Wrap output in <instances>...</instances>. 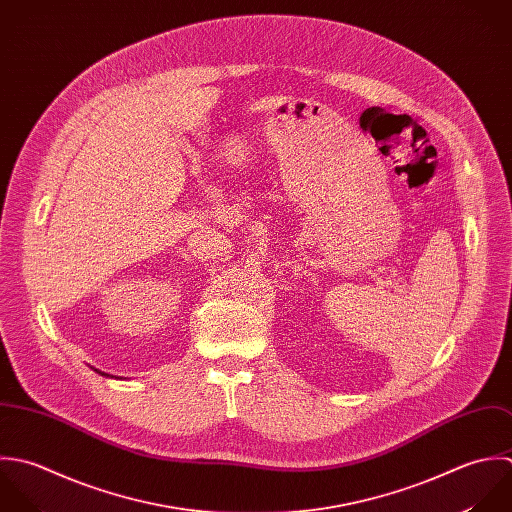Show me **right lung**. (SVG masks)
Returning <instances> with one entry per match:
<instances>
[{"label": "right lung", "mask_w": 512, "mask_h": 512, "mask_svg": "<svg viewBox=\"0 0 512 512\" xmlns=\"http://www.w3.org/2000/svg\"><path fill=\"white\" fill-rule=\"evenodd\" d=\"M97 373H101V375H105V377H113V375H109V373H103V371H99V369H95Z\"/></svg>", "instance_id": "right-lung-1"}]
</instances>
